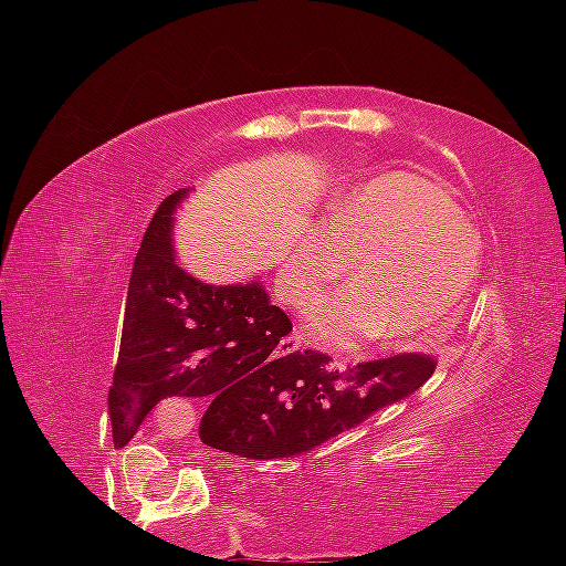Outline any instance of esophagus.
I'll list each match as a JSON object with an SVG mask.
<instances>
[{
    "instance_id": "34e87169",
    "label": "esophagus",
    "mask_w": 566,
    "mask_h": 566,
    "mask_svg": "<svg viewBox=\"0 0 566 566\" xmlns=\"http://www.w3.org/2000/svg\"><path fill=\"white\" fill-rule=\"evenodd\" d=\"M295 350H301V337H282L279 354H295Z\"/></svg>"
}]
</instances>
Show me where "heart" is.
Listing matches in <instances>:
<instances>
[{"label": "heart", "mask_w": 566, "mask_h": 566, "mask_svg": "<svg viewBox=\"0 0 566 566\" xmlns=\"http://www.w3.org/2000/svg\"><path fill=\"white\" fill-rule=\"evenodd\" d=\"M359 265L356 287L316 308V346L359 354L386 337L391 348L437 340L473 287L479 244L463 212L418 175H382L333 207L329 223L297 239L282 269V292L311 308Z\"/></svg>", "instance_id": "obj_1"}]
</instances>
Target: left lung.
<instances>
[{"instance_id":"obj_1","label":"left lung","mask_w":566,"mask_h":566,"mask_svg":"<svg viewBox=\"0 0 566 566\" xmlns=\"http://www.w3.org/2000/svg\"><path fill=\"white\" fill-rule=\"evenodd\" d=\"M433 367L431 356L399 354L340 373L327 354L295 350L284 359L274 394L226 399L205 412L199 439L239 458H292L407 399L431 378Z\"/></svg>"}]
</instances>
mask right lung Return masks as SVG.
I'll use <instances>...</instances> for the list:
<instances>
[{
  "instance_id": "1",
  "label": "right lung",
  "mask_w": 566,
  "mask_h": 566,
  "mask_svg": "<svg viewBox=\"0 0 566 566\" xmlns=\"http://www.w3.org/2000/svg\"><path fill=\"white\" fill-rule=\"evenodd\" d=\"M180 188L159 205L135 258L127 287L122 346L108 391L114 441L125 447L146 415L170 396L263 399L276 391L284 359L271 350L292 324L261 282L207 284L175 258Z\"/></svg>"
}]
</instances>
